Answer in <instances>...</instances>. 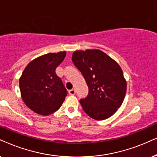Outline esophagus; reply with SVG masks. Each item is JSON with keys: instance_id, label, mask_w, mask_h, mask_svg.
<instances>
[{"instance_id": "1", "label": "esophagus", "mask_w": 157, "mask_h": 157, "mask_svg": "<svg viewBox=\"0 0 157 157\" xmlns=\"http://www.w3.org/2000/svg\"><path fill=\"white\" fill-rule=\"evenodd\" d=\"M75 93H76V92H75V89H72V90H69V94L71 95H74Z\"/></svg>"}]
</instances>
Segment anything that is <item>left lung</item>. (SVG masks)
<instances>
[{"instance_id":"obj_1","label":"left lung","mask_w":157,"mask_h":157,"mask_svg":"<svg viewBox=\"0 0 157 157\" xmlns=\"http://www.w3.org/2000/svg\"><path fill=\"white\" fill-rule=\"evenodd\" d=\"M72 60L89 89L87 97L80 100L84 111L95 120L110 118L126 95V82L120 66L98 49L75 52Z\"/></svg>"}]
</instances>
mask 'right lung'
I'll use <instances>...</instances> for the list:
<instances>
[{
	"mask_svg": "<svg viewBox=\"0 0 157 157\" xmlns=\"http://www.w3.org/2000/svg\"><path fill=\"white\" fill-rule=\"evenodd\" d=\"M66 52L48 53L31 61L19 80L24 103L36 113L47 116L55 112L63 103L67 91L56 74Z\"/></svg>",
	"mask_w": 157,
	"mask_h": 157,
	"instance_id": "1",
	"label": "right lung"
}]
</instances>
